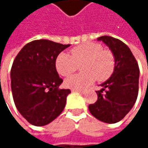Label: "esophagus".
I'll use <instances>...</instances> for the list:
<instances>
[{"mask_svg":"<svg viewBox=\"0 0 148 148\" xmlns=\"http://www.w3.org/2000/svg\"><path fill=\"white\" fill-rule=\"evenodd\" d=\"M72 92H79V93H81V94H85V92H84V91H81V90H72Z\"/></svg>","mask_w":148,"mask_h":148,"instance_id":"1","label":"esophagus"}]
</instances>
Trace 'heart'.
Wrapping results in <instances>:
<instances>
[{"instance_id":"1","label":"heart","mask_w":148,"mask_h":148,"mask_svg":"<svg viewBox=\"0 0 148 148\" xmlns=\"http://www.w3.org/2000/svg\"><path fill=\"white\" fill-rule=\"evenodd\" d=\"M70 54L61 53L56 60V68L62 76L73 74L80 65L82 73L74 74L65 80V86L72 90H83L97 79L106 80L115 69V56L109 49H103L102 45L87 43L78 45L70 50Z\"/></svg>"}]
</instances>
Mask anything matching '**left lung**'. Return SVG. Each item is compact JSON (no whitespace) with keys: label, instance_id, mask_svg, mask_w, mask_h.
Masks as SVG:
<instances>
[{"label":"left lung","instance_id":"1","mask_svg":"<svg viewBox=\"0 0 148 148\" xmlns=\"http://www.w3.org/2000/svg\"><path fill=\"white\" fill-rule=\"evenodd\" d=\"M103 41L115 56V69L112 75L96 91L98 100L91 103V114L99 121L115 123L121 121L132 109L138 96L140 69L130 49L121 40L102 36Z\"/></svg>","mask_w":148,"mask_h":148}]
</instances>
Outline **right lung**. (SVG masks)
Here are the masks:
<instances>
[{
	"mask_svg": "<svg viewBox=\"0 0 148 148\" xmlns=\"http://www.w3.org/2000/svg\"><path fill=\"white\" fill-rule=\"evenodd\" d=\"M70 45L47 39L25 45L11 69V88L15 106L28 123L45 126L63 110L69 89H60L63 81L56 69L58 55Z\"/></svg>",
	"mask_w": 148,
	"mask_h": 148,
	"instance_id": "1",
	"label": "right lung"
}]
</instances>
